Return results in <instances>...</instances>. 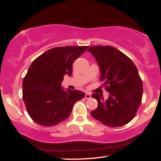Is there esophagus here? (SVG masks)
I'll list each match as a JSON object with an SVG mask.
<instances>
[{
  "label": "esophagus",
  "instance_id": "obj_1",
  "mask_svg": "<svg viewBox=\"0 0 161 161\" xmlns=\"http://www.w3.org/2000/svg\"><path fill=\"white\" fill-rule=\"evenodd\" d=\"M85 98H86V99H90V98H91V94H89V93H86L85 94Z\"/></svg>",
  "mask_w": 161,
  "mask_h": 161
}]
</instances>
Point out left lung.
Returning <instances> with one entry per match:
<instances>
[{
	"label": "left lung",
	"instance_id": "1",
	"mask_svg": "<svg viewBox=\"0 0 161 161\" xmlns=\"http://www.w3.org/2000/svg\"><path fill=\"white\" fill-rule=\"evenodd\" d=\"M88 51L94 57L100 69V80L109 95L93 94L98 102L92 116L111 127L124 126L134 118L143 96V84L131 59L111 46H92Z\"/></svg>",
	"mask_w": 161,
	"mask_h": 161
}]
</instances>
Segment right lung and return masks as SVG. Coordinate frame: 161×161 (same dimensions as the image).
<instances>
[{
    "label": "right lung",
    "instance_id": "obj_1",
    "mask_svg": "<svg viewBox=\"0 0 161 161\" xmlns=\"http://www.w3.org/2000/svg\"><path fill=\"white\" fill-rule=\"evenodd\" d=\"M88 46H67L46 51L32 62L23 81V99L37 124L54 126L67 119L75 103L85 97L80 90L62 88L64 76L72 75V64Z\"/></svg>",
    "mask_w": 161,
    "mask_h": 161
}]
</instances>
